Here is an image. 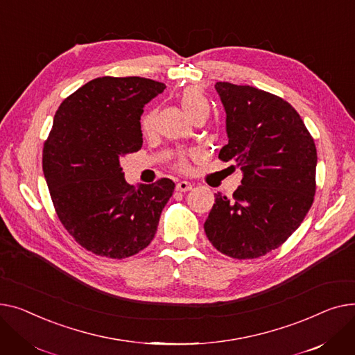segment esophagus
<instances>
[{
    "instance_id": "34e87169",
    "label": "esophagus",
    "mask_w": 355,
    "mask_h": 355,
    "mask_svg": "<svg viewBox=\"0 0 355 355\" xmlns=\"http://www.w3.org/2000/svg\"><path fill=\"white\" fill-rule=\"evenodd\" d=\"M192 189V183L191 182H186V180H182L179 183H176V191L178 192H187Z\"/></svg>"
}]
</instances>
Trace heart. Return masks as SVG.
I'll return each instance as SVG.
<instances>
[{"instance_id":"obj_1","label":"heart","mask_w":355,"mask_h":355,"mask_svg":"<svg viewBox=\"0 0 355 355\" xmlns=\"http://www.w3.org/2000/svg\"><path fill=\"white\" fill-rule=\"evenodd\" d=\"M180 104L187 116H192L199 110H209V104H207L205 96L193 87L183 90L180 96ZM155 124V113H148L141 120V130L143 133H150ZM183 164V163H182Z\"/></svg>"}]
</instances>
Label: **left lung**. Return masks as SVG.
<instances>
[{"instance_id": "8db88e82", "label": "left lung", "mask_w": 355, "mask_h": 355, "mask_svg": "<svg viewBox=\"0 0 355 355\" xmlns=\"http://www.w3.org/2000/svg\"><path fill=\"white\" fill-rule=\"evenodd\" d=\"M227 144L219 152L242 171L232 198L215 195L203 227L219 252L254 259L281 246L315 195L317 149L297 110L268 92L219 81Z\"/></svg>"}]
</instances>
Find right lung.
<instances>
[{
  "label": "right lung",
  "instance_id": "1",
  "mask_svg": "<svg viewBox=\"0 0 355 355\" xmlns=\"http://www.w3.org/2000/svg\"><path fill=\"white\" fill-rule=\"evenodd\" d=\"M163 83L98 77L60 104L43 150V171L58 219L87 251L114 259L148 246L175 183L130 186L120 157L141 144L144 104Z\"/></svg>",
  "mask_w": 355,
  "mask_h": 355
}]
</instances>
